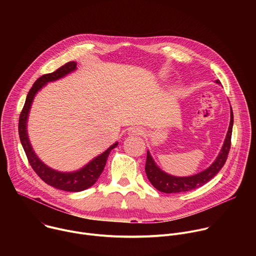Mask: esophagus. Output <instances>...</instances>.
Listing matches in <instances>:
<instances>
[{
	"instance_id": "1",
	"label": "esophagus",
	"mask_w": 256,
	"mask_h": 256,
	"mask_svg": "<svg viewBox=\"0 0 256 256\" xmlns=\"http://www.w3.org/2000/svg\"><path fill=\"white\" fill-rule=\"evenodd\" d=\"M144 134V130L138 128V126H132V128H130L128 130V134L130 136H140V134Z\"/></svg>"
}]
</instances>
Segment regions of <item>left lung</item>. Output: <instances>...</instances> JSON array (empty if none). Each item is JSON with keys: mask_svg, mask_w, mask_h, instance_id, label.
Returning a JSON list of instances; mask_svg holds the SVG:
<instances>
[{"mask_svg": "<svg viewBox=\"0 0 256 256\" xmlns=\"http://www.w3.org/2000/svg\"><path fill=\"white\" fill-rule=\"evenodd\" d=\"M216 83L221 84V82L216 80ZM233 110L231 107V120L230 126L228 128V132L226 138L224 140V144L220 151V154L218 155L214 163L206 168V170L194 174L192 176L186 177H177L167 174L162 171L154 162L150 152H147V161H146V174H147L148 179L152 184V186L161 192L165 194H174V192H190L192 190H196L200 186L206 184L208 181L214 178L218 172L222 169L226 160L228 158V154L231 147V136H232V128H233Z\"/></svg>", "mask_w": 256, "mask_h": 256, "instance_id": "obj_1", "label": "left lung"}]
</instances>
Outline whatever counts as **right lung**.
Here are the masks:
<instances>
[{
    "instance_id": "right-lung-1",
    "label": "right lung",
    "mask_w": 256,
    "mask_h": 256,
    "mask_svg": "<svg viewBox=\"0 0 256 256\" xmlns=\"http://www.w3.org/2000/svg\"><path fill=\"white\" fill-rule=\"evenodd\" d=\"M76 68H77V62H68L64 66H62L60 68H58L54 72L46 74L36 80L32 88L27 94L25 104L20 114L19 126H18L19 136H20L22 147L25 151L28 162L31 165L32 169L35 171V173L38 174L48 186L56 188L58 190L70 192H78L91 188L101 175L105 167L109 153H110V151L114 149L118 144V142H116V144L110 146V147H109L105 152H103L101 155L97 156L91 162H89L86 166L74 172H60V171L54 170L48 166H46L38 156L35 155L27 134L28 114L30 110L32 101L34 99V96L48 82L58 80L64 77L66 75L70 74V72H74Z\"/></svg>"
}]
</instances>
